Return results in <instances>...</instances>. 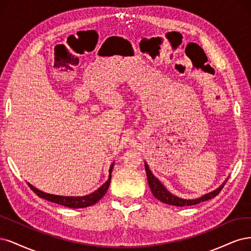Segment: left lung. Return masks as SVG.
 Segmentation results:
<instances>
[{
  "instance_id": "left-lung-1",
  "label": "left lung",
  "mask_w": 251,
  "mask_h": 251,
  "mask_svg": "<svg viewBox=\"0 0 251 251\" xmlns=\"http://www.w3.org/2000/svg\"><path fill=\"white\" fill-rule=\"evenodd\" d=\"M145 170H146V174H147V179H148V183H149V187L151 189V192L153 194V196H154L156 199H158L159 201L164 202V203L170 204V205H175V206H189V205H195L197 203H200V202H203L206 200L212 199L214 197H216L218 194L221 192V190L223 189V187L225 185L226 179L219 188L216 189L215 191L211 192V193H207L205 195H203L200 198L197 199H182L179 198L177 196H174L173 194L170 193L165 187L164 184L161 183L156 177L152 174V172L150 171V169L147 165V163H145Z\"/></svg>"
}]
</instances>
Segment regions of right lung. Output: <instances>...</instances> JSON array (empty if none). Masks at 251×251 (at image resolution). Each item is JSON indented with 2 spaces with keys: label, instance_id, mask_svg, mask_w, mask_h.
I'll use <instances>...</instances> for the list:
<instances>
[{
  "label": "right lung",
  "instance_id": "1",
  "mask_svg": "<svg viewBox=\"0 0 251 251\" xmlns=\"http://www.w3.org/2000/svg\"><path fill=\"white\" fill-rule=\"evenodd\" d=\"M114 164H111L110 168H109V176H108V180L103 183L101 187L91 193L90 195H85V196H78V197H71V196H58V195H52V194H47L44 193L42 191L37 190L36 188H34L33 185L28 183V185L30 187V189L33 191L36 195L40 198H44L48 201H51L54 202V203H57L63 206H67V207H71V208H82V207H87V206H91L95 203H97L104 195L106 191L108 190V187L110 184V180H111V171H112V168H114Z\"/></svg>",
  "mask_w": 251,
  "mask_h": 251
}]
</instances>
